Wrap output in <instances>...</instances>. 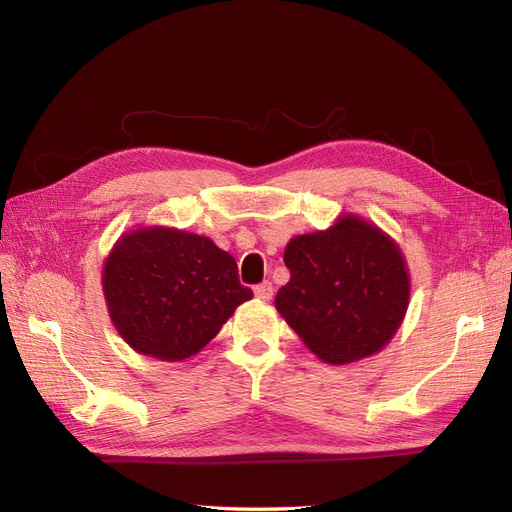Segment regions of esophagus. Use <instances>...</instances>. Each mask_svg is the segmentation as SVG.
I'll use <instances>...</instances> for the list:
<instances>
[{
  "mask_svg": "<svg viewBox=\"0 0 512 512\" xmlns=\"http://www.w3.org/2000/svg\"><path fill=\"white\" fill-rule=\"evenodd\" d=\"M254 294H256V299H260V301H271V297H273V284L271 282L258 284L254 288Z\"/></svg>",
  "mask_w": 512,
  "mask_h": 512,
  "instance_id": "1",
  "label": "esophagus"
}]
</instances>
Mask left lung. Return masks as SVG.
<instances>
[{
  "label": "left lung",
  "mask_w": 512,
  "mask_h": 512,
  "mask_svg": "<svg viewBox=\"0 0 512 512\" xmlns=\"http://www.w3.org/2000/svg\"><path fill=\"white\" fill-rule=\"evenodd\" d=\"M290 282L275 307L318 359L344 365L391 342L410 303V273L399 245L359 215L292 237L284 250Z\"/></svg>",
  "instance_id": "obj_1"
}]
</instances>
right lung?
Here are the masks:
<instances>
[{"label":"right lung","mask_w":512,"mask_h":512,"mask_svg":"<svg viewBox=\"0 0 512 512\" xmlns=\"http://www.w3.org/2000/svg\"><path fill=\"white\" fill-rule=\"evenodd\" d=\"M102 290L123 342L173 363L203 350L254 297L239 284L228 252L209 237L168 226L123 232L104 260Z\"/></svg>","instance_id":"1"}]
</instances>
